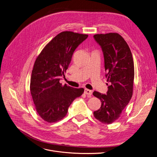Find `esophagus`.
Masks as SVG:
<instances>
[{"mask_svg": "<svg viewBox=\"0 0 157 157\" xmlns=\"http://www.w3.org/2000/svg\"><path fill=\"white\" fill-rule=\"evenodd\" d=\"M84 93L86 95H91L92 94V91L89 89H85L84 90Z\"/></svg>", "mask_w": 157, "mask_h": 157, "instance_id": "obj_1", "label": "esophagus"}]
</instances>
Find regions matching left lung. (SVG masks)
I'll list each match as a JSON object with an SVG mask.
<instances>
[{
    "label": "left lung",
    "instance_id": "left-lung-1",
    "mask_svg": "<svg viewBox=\"0 0 157 157\" xmlns=\"http://www.w3.org/2000/svg\"><path fill=\"white\" fill-rule=\"evenodd\" d=\"M96 42L103 52L108 91L103 94L94 91L93 95L99 98L100 108L94 112L100 122L110 124L120 117L130 101L133 94L134 63L130 49L117 33L96 34Z\"/></svg>",
    "mask_w": 157,
    "mask_h": 157
}]
</instances>
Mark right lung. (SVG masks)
<instances>
[{"mask_svg":"<svg viewBox=\"0 0 157 157\" xmlns=\"http://www.w3.org/2000/svg\"><path fill=\"white\" fill-rule=\"evenodd\" d=\"M88 35L65 31L59 33L42 50L35 62L30 78V93L40 117L48 123L62 120L72 101L82 95L76 89L59 82L65 77L73 54Z\"/></svg>","mask_w":157,"mask_h":157,"instance_id":"obj_1","label":"right lung"}]
</instances>
